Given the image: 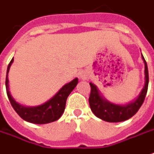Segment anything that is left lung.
Wrapping results in <instances>:
<instances>
[{
    "label": "left lung",
    "mask_w": 154,
    "mask_h": 154,
    "mask_svg": "<svg viewBox=\"0 0 154 154\" xmlns=\"http://www.w3.org/2000/svg\"><path fill=\"white\" fill-rule=\"evenodd\" d=\"M142 58L145 63V86L137 99L132 103L121 106L105 101L99 95V92L96 86H94L92 83H90L91 93L89 97V103L94 115L97 116L98 118L105 122H119L126 121L128 119L131 118L134 114H136V112L139 110L145 100L147 88H148V81H149L146 62L143 56Z\"/></svg>",
    "instance_id": "left-lung-1"
}]
</instances>
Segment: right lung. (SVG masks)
I'll return each instance as SVG.
<instances>
[{"mask_svg":"<svg viewBox=\"0 0 154 154\" xmlns=\"http://www.w3.org/2000/svg\"><path fill=\"white\" fill-rule=\"evenodd\" d=\"M13 62L14 59L11 60V62H9L8 66L7 77H6V90H7V94L9 98V101L12 104L13 108L17 112V114L25 121L32 123H36V124H45L58 120L62 116V113L64 112L66 101L68 95L78 84V79L76 78L71 82H69L68 84H66L51 100H49L44 104L37 107H25L15 102L9 92L8 74L10 66Z\"/></svg>","mask_w":154,"mask_h":154,"instance_id":"1","label":"right lung"}]
</instances>
